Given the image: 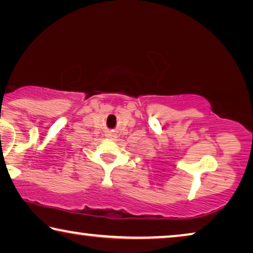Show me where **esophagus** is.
Segmentation results:
<instances>
[{
    "mask_svg": "<svg viewBox=\"0 0 253 253\" xmlns=\"http://www.w3.org/2000/svg\"><path fill=\"white\" fill-rule=\"evenodd\" d=\"M107 137H108V138H115V137H116V136H115L114 134H111V132H110V134H107Z\"/></svg>",
    "mask_w": 253,
    "mask_h": 253,
    "instance_id": "esophagus-1",
    "label": "esophagus"
}]
</instances>
